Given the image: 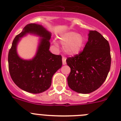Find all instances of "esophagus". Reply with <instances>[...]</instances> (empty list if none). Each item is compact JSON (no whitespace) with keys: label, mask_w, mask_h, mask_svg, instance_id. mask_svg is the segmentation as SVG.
Wrapping results in <instances>:
<instances>
[{"label":"esophagus","mask_w":121,"mask_h":121,"mask_svg":"<svg viewBox=\"0 0 121 121\" xmlns=\"http://www.w3.org/2000/svg\"><path fill=\"white\" fill-rule=\"evenodd\" d=\"M62 64L63 65H65L67 63H66V58L64 56H62Z\"/></svg>","instance_id":"obj_1"}]
</instances>
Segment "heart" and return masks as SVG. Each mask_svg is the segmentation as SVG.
Returning a JSON list of instances; mask_svg holds the SVG:
<instances>
[{
  "instance_id": "obj_1",
  "label": "heart",
  "mask_w": 121,
  "mask_h": 121,
  "mask_svg": "<svg viewBox=\"0 0 121 121\" xmlns=\"http://www.w3.org/2000/svg\"><path fill=\"white\" fill-rule=\"evenodd\" d=\"M59 39L60 42L64 45V51L69 55L78 54L82 50L85 42L82 35L73 31L64 33ZM54 43L56 45H57L56 41H54Z\"/></svg>"
}]
</instances>
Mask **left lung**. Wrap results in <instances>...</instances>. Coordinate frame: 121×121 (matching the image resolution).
Listing matches in <instances>:
<instances>
[{
  "label": "left lung",
  "instance_id": "1",
  "mask_svg": "<svg viewBox=\"0 0 121 121\" xmlns=\"http://www.w3.org/2000/svg\"><path fill=\"white\" fill-rule=\"evenodd\" d=\"M88 36L83 51L66 60L71 68L67 78L68 86L82 94L99 88L106 79L111 65L108 42L96 31H89Z\"/></svg>",
  "mask_w": 121,
  "mask_h": 121
}]
</instances>
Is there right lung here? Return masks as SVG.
<instances>
[{
    "instance_id": "obj_1",
    "label": "right lung",
    "mask_w": 121,
    "mask_h": 121,
    "mask_svg": "<svg viewBox=\"0 0 121 121\" xmlns=\"http://www.w3.org/2000/svg\"><path fill=\"white\" fill-rule=\"evenodd\" d=\"M28 34L41 38L35 56L24 60L19 56L17 48L21 39ZM51 36V33L41 25L30 23L13 40L8 53L9 73L15 84L26 92L37 94L47 90L53 75L62 65L61 56L49 50Z\"/></svg>"
}]
</instances>
